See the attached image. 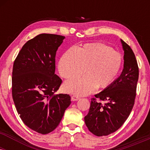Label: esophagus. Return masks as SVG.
<instances>
[{"mask_svg": "<svg viewBox=\"0 0 150 150\" xmlns=\"http://www.w3.org/2000/svg\"><path fill=\"white\" fill-rule=\"evenodd\" d=\"M79 99H80V97H77V96H76V95H73L71 97V100L73 101H77V100H79Z\"/></svg>", "mask_w": 150, "mask_h": 150, "instance_id": "obj_1", "label": "esophagus"}]
</instances>
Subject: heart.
I'll return each mask as SVG.
<instances>
[{"label": "heart", "instance_id": "heart-1", "mask_svg": "<svg viewBox=\"0 0 150 150\" xmlns=\"http://www.w3.org/2000/svg\"><path fill=\"white\" fill-rule=\"evenodd\" d=\"M122 66V56L109 46L100 43L85 44L66 51L58 63L59 73L66 79L86 75L67 81L65 92L84 96L96 88L104 89L113 83ZM86 70H85V68Z\"/></svg>", "mask_w": 150, "mask_h": 150}]
</instances>
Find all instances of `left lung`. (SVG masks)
<instances>
[{"label":"left lung","mask_w":150,"mask_h":150,"mask_svg":"<svg viewBox=\"0 0 150 150\" xmlns=\"http://www.w3.org/2000/svg\"><path fill=\"white\" fill-rule=\"evenodd\" d=\"M124 51L121 74L108 87L91 101L85 122L89 130L97 136H105L119 129L131 112L139 77L137 63L131 48L120 39ZM96 98L105 101L97 102Z\"/></svg>","instance_id":"obj_1"}]
</instances>
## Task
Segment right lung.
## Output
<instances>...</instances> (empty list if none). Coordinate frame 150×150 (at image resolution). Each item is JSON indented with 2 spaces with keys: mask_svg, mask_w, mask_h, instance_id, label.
Segmentation results:
<instances>
[{
  "mask_svg": "<svg viewBox=\"0 0 150 150\" xmlns=\"http://www.w3.org/2000/svg\"><path fill=\"white\" fill-rule=\"evenodd\" d=\"M65 37L41 34L29 40L14 62L12 94L23 123L40 134L56 128L70 106L69 94H54L61 79L55 74L56 51Z\"/></svg>",
  "mask_w": 150,
  "mask_h": 150,
  "instance_id": "right-lung-1",
  "label": "right lung"
}]
</instances>
